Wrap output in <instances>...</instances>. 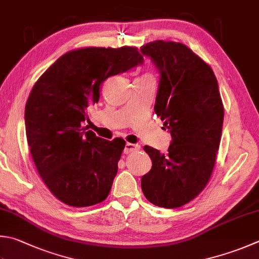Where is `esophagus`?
Segmentation results:
<instances>
[{"label":"esophagus","instance_id":"1","mask_svg":"<svg viewBox=\"0 0 259 259\" xmlns=\"http://www.w3.org/2000/svg\"><path fill=\"white\" fill-rule=\"evenodd\" d=\"M140 150V145L139 144H133V143H126L125 148H124V153L128 154L132 152H138Z\"/></svg>","mask_w":259,"mask_h":259}]
</instances>
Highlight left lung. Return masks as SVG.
I'll return each mask as SVG.
<instances>
[{
  "label": "left lung",
  "mask_w": 259,
  "mask_h": 259,
  "mask_svg": "<svg viewBox=\"0 0 259 259\" xmlns=\"http://www.w3.org/2000/svg\"><path fill=\"white\" fill-rule=\"evenodd\" d=\"M160 74L154 111L171 135L167 153L144 146L152 168L141 179L154 205L180 207L206 186L220 145L223 105L217 77L184 44L155 40L141 47Z\"/></svg>",
  "instance_id": "1"
}]
</instances>
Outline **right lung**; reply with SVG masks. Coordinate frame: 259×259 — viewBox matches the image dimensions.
Wrapping results in <instances>:
<instances>
[{
	"mask_svg": "<svg viewBox=\"0 0 259 259\" xmlns=\"http://www.w3.org/2000/svg\"><path fill=\"white\" fill-rule=\"evenodd\" d=\"M142 63L135 47L81 48L61 56L33 85L24 110L27 141L39 175L61 202L85 207L108 196L125 141L88 131V111L99 101L102 82Z\"/></svg>",
	"mask_w": 259,
	"mask_h": 259,
	"instance_id": "obj_1",
	"label": "right lung"
}]
</instances>
